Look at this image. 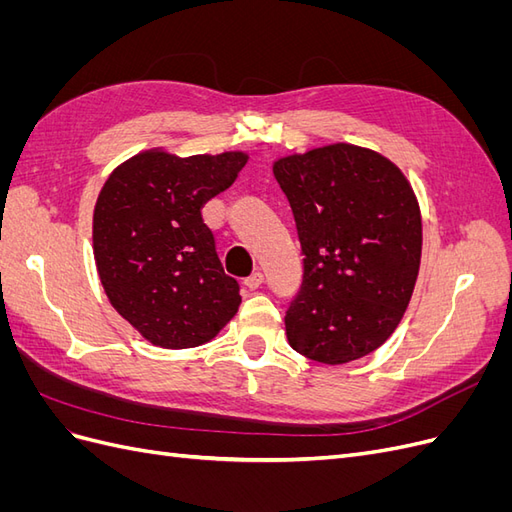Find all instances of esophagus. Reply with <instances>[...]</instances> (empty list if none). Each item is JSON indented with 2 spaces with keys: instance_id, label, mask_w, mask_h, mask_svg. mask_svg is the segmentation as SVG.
I'll list each match as a JSON object with an SVG mask.
<instances>
[{
  "instance_id": "1",
  "label": "esophagus",
  "mask_w": 512,
  "mask_h": 512,
  "mask_svg": "<svg viewBox=\"0 0 512 512\" xmlns=\"http://www.w3.org/2000/svg\"><path fill=\"white\" fill-rule=\"evenodd\" d=\"M262 282H265V275H262L260 271H254L250 277H245L243 280V286L250 288V290H256L262 286Z\"/></svg>"
}]
</instances>
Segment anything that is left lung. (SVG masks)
I'll return each instance as SVG.
<instances>
[{"label":"left lung","mask_w":512,"mask_h":512,"mask_svg":"<svg viewBox=\"0 0 512 512\" xmlns=\"http://www.w3.org/2000/svg\"><path fill=\"white\" fill-rule=\"evenodd\" d=\"M305 254L286 314L290 346L324 365L380 348L406 314L423 222L408 177L382 153L331 143L273 162Z\"/></svg>","instance_id":"left-lung-1"}]
</instances>
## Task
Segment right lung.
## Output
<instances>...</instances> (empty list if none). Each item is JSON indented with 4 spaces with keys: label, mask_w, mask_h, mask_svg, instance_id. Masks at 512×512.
I'll use <instances>...</instances> for the list:
<instances>
[{
    "label": "right lung",
    "mask_w": 512,
    "mask_h": 512,
    "mask_svg": "<svg viewBox=\"0 0 512 512\" xmlns=\"http://www.w3.org/2000/svg\"><path fill=\"white\" fill-rule=\"evenodd\" d=\"M245 151L177 156L151 147L106 177L94 207V258L117 314L160 348H194L237 314L239 284L215 254L200 209L230 188Z\"/></svg>",
    "instance_id": "1"
}]
</instances>
